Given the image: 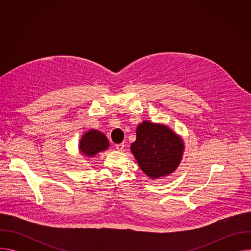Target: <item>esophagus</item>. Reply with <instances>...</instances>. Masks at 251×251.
Segmentation results:
<instances>
[{"label": "esophagus", "mask_w": 251, "mask_h": 251, "mask_svg": "<svg viewBox=\"0 0 251 251\" xmlns=\"http://www.w3.org/2000/svg\"><path fill=\"white\" fill-rule=\"evenodd\" d=\"M124 143H120V144H116L115 145V148L118 150V151H122L124 149Z\"/></svg>", "instance_id": "obj_1"}]
</instances>
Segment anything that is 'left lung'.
Returning <instances> with one entry per match:
<instances>
[{
  "mask_svg": "<svg viewBox=\"0 0 251 251\" xmlns=\"http://www.w3.org/2000/svg\"><path fill=\"white\" fill-rule=\"evenodd\" d=\"M136 141L131 151L139 167L153 178L173 173L182 159V139L164 125L148 121L141 123L136 130Z\"/></svg>",
  "mask_w": 251,
  "mask_h": 251,
  "instance_id": "8db88e82",
  "label": "left lung"
}]
</instances>
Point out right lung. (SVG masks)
Instances as JSON below:
<instances>
[{"label":"right lung","instance_id":"right-lung-1","mask_svg":"<svg viewBox=\"0 0 251 251\" xmlns=\"http://www.w3.org/2000/svg\"><path fill=\"white\" fill-rule=\"evenodd\" d=\"M108 146L109 142L105 135L96 130H90L85 133L79 143L80 152L88 157L106 150Z\"/></svg>","mask_w":251,"mask_h":251}]
</instances>
